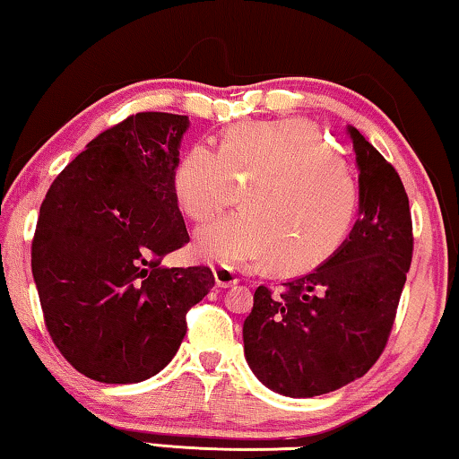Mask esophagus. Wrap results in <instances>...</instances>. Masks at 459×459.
<instances>
[{
	"label": "esophagus",
	"instance_id": "1",
	"mask_svg": "<svg viewBox=\"0 0 459 459\" xmlns=\"http://www.w3.org/2000/svg\"><path fill=\"white\" fill-rule=\"evenodd\" d=\"M214 280H216V284L218 286H222V289H229V286H235V284H238V276L232 270H229V268H222V265H216L214 270Z\"/></svg>",
	"mask_w": 459,
	"mask_h": 459
}]
</instances>
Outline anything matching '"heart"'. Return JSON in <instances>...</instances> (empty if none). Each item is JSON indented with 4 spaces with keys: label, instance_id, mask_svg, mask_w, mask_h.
<instances>
[{
    "label": "heart",
    "instance_id": "1",
    "mask_svg": "<svg viewBox=\"0 0 459 459\" xmlns=\"http://www.w3.org/2000/svg\"><path fill=\"white\" fill-rule=\"evenodd\" d=\"M245 208L195 232L194 249L222 268L268 262L309 272L346 241L359 189L324 134L309 121H245L224 132L218 152L194 146L173 177L183 214L206 222L237 202Z\"/></svg>",
    "mask_w": 459,
    "mask_h": 459
}]
</instances>
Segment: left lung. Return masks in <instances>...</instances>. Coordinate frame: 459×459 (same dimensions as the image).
Segmentation results:
<instances>
[{
  "label": "left lung",
  "instance_id": "8db88e82",
  "mask_svg": "<svg viewBox=\"0 0 459 459\" xmlns=\"http://www.w3.org/2000/svg\"><path fill=\"white\" fill-rule=\"evenodd\" d=\"M359 167V221L330 259L278 289L257 286L243 324L255 377L289 398L359 379L381 357L412 262V221L400 175L348 126Z\"/></svg>",
  "mask_w": 459,
  "mask_h": 459
}]
</instances>
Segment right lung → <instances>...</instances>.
Here are the masks:
<instances>
[{
  "instance_id": "add662e5",
  "label": "right lung",
  "mask_w": 459,
  "mask_h": 459,
  "mask_svg": "<svg viewBox=\"0 0 459 459\" xmlns=\"http://www.w3.org/2000/svg\"><path fill=\"white\" fill-rule=\"evenodd\" d=\"M187 115L138 113L97 135L47 191L32 238L45 325L65 360L100 383L162 371L186 316L214 286L206 265L164 268L189 243L173 194Z\"/></svg>"
}]
</instances>
